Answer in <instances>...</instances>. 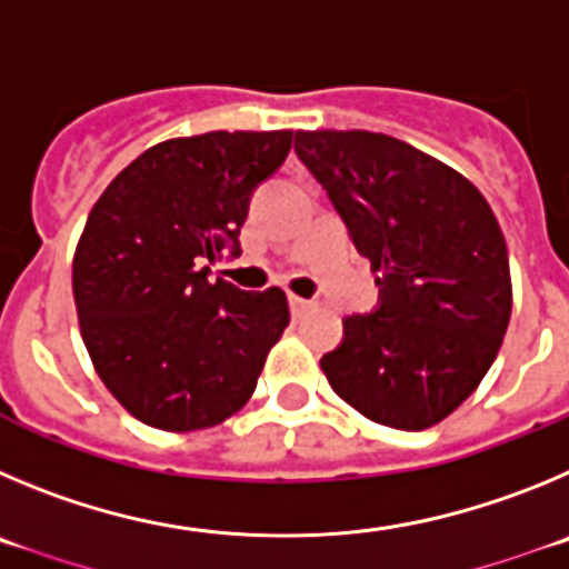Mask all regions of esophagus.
Wrapping results in <instances>:
<instances>
[{
  "label": "esophagus",
  "instance_id": "obj_1",
  "mask_svg": "<svg viewBox=\"0 0 569 569\" xmlns=\"http://www.w3.org/2000/svg\"><path fill=\"white\" fill-rule=\"evenodd\" d=\"M311 306V300H306V297H297V295H289V309L291 315H303L306 309Z\"/></svg>",
  "mask_w": 569,
  "mask_h": 569
}]
</instances>
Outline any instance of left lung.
<instances>
[{"label":"left lung","instance_id":"obj_1","mask_svg":"<svg viewBox=\"0 0 569 569\" xmlns=\"http://www.w3.org/2000/svg\"><path fill=\"white\" fill-rule=\"evenodd\" d=\"M380 300L342 320L322 355L329 386L371 422L422 431L457 411L499 355L510 322V260L482 192L417 147L368 130L295 136Z\"/></svg>","mask_w":569,"mask_h":569}]
</instances>
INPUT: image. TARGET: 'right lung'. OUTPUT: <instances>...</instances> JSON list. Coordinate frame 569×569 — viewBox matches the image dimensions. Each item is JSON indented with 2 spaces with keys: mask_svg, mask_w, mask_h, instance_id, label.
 I'll list each match as a JSON object with an SVG mask.
<instances>
[{
  "mask_svg": "<svg viewBox=\"0 0 569 569\" xmlns=\"http://www.w3.org/2000/svg\"><path fill=\"white\" fill-rule=\"evenodd\" d=\"M291 130H218L150 147L90 209L73 258L81 340L121 406L161 431L212 428L247 406L289 326L280 289L243 291L209 266L240 254L252 192Z\"/></svg>",
  "mask_w": 569,
  "mask_h": 569,
  "instance_id": "1",
  "label": "right lung"
}]
</instances>
